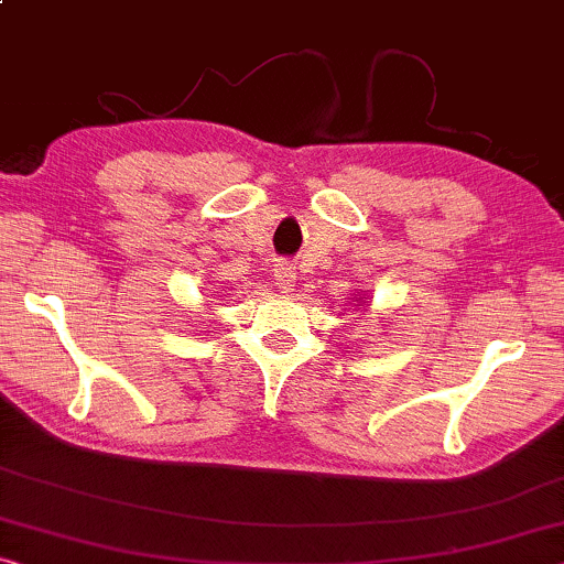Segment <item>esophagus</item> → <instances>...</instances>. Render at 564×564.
<instances>
[{"mask_svg":"<svg viewBox=\"0 0 564 564\" xmlns=\"http://www.w3.org/2000/svg\"><path fill=\"white\" fill-rule=\"evenodd\" d=\"M294 276H297V272H294L292 264L282 262V264L274 267V280H276V284H280V290L290 292L294 288Z\"/></svg>","mask_w":564,"mask_h":564,"instance_id":"obj_1","label":"esophagus"}]
</instances>
